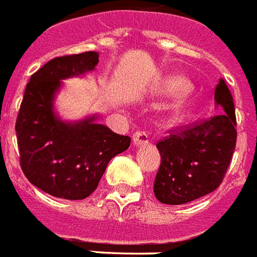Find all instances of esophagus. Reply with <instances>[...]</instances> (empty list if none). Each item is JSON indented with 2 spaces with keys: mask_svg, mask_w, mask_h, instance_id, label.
<instances>
[{
  "mask_svg": "<svg viewBox=\"0 0 257 257\" xmlns=\"http://www.w3.org/2000/svg\"><path fill=\"white\" fill-rule=\"evenodd\" d=\"M133 142H134L135 146L147 145L149 143V135H147L146 131H137L133 135Z\"/></svg>",
  "mask_w": 257,
  "mask_h": 257,
  "instance_id": "34e87169",
  "label": "esophagus"
}]
</instances>
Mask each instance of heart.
<instances>
[{"mask_svg": "<svg viewBox=\"0 0 257 257\" xmlns=\"http://www.w3.org/2000/svg\"><path fill=\"white\" fill-rule=\"evenodd\" d=\"M190 90V82L187 81L186 78L180 77V75H171V77L166 78L163 82V91L170 96L179 98V96L186 95ZM182 110L184 112L186 111V107H183Z\"/></svg>", "mask_w": 257, "mask_h": 257, "instance_id": "obj_1", "label": "heart"}]
</instances>
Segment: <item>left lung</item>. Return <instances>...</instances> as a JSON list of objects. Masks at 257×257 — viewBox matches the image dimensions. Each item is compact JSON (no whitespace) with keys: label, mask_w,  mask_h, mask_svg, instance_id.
Here are the masks:
<instances>
[{"label":"left lung","mask_w":257,"mask_h":257,"mask_svg":"<svg viewBox=\"0 0 257 257\" xmlns=\"http://www.w3.org/2000/svg\"><path fill=\"white\" fill-rule=\"evenodd\" d=\"M215 102L219 114L171 128L157 143L162 161L154 194L161 203H190L216 190L224 179L237 137L235 104L224 79L215 89Z\"/></svg>","instance_id":"8db88e82"}]
</instances>
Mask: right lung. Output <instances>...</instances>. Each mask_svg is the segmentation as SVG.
<instances>
[{"instance_id": "add662e5", "label": "right lung", "mask_w": 257, "mask_h": 257, "mask_svg": "<svg viewBox=\"0 0 257 257\" xmlns=\"http://www.w3.org/2000/svg\"><path fill=\"white\" fill-rule=\"evenodd\" d=\"M96 51L51 59L30 77L16 120L20 164L28 180L55 198L81 200L93 194L108 162L130 146V137L95 123V115L63 122L53 108L62 79L93 71Z\"/></svg>"}]
</instances>
